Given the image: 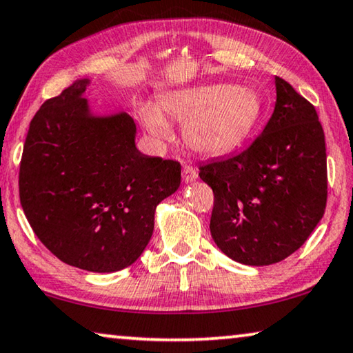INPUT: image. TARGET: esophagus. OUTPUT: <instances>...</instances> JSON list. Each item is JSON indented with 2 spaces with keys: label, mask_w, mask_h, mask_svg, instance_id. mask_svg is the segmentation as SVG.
Returning <instances> with one entry per match:
<instances>
[{
  "label": "esophagus",
  "mask_w": 353,
  "mask_h": 353,
  "mask_svg": "<svg viewBox=\"0 0 353 353\" xmlns=\"http://www.w3.org/2000/svg\"><path fill=\"white\" fill-rule=\"evenodd\" d=\"M196 177H198V172H196L195 168L190 166V165L183 166V170H182V181H183V182L190 183V182L195 181Z\"/></svg>",
  "instance_id": "obj_1"
}]
</instances>
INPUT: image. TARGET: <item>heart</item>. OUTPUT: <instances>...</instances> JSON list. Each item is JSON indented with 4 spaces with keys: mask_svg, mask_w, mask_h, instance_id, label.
I'll use <instances>...</instances> for the list:
<instances>
[{
    "mask_svg": "<svg viewBox=\"0 0 353 353\" xmlns=\"http://www.w3.org/2000/svg\"><path fill=\"white\" fill-rule=\"evenodd\" d=\"M262 113V99L250 86L205 83L176 89L160 99L141 105L142 125L152 137H171L168 121H183L187 145L203 155H221L245 142Z\"/></svg>",
    "mask_w": 353,
    "mask_h": 353,
    "instance_id": "obj_1",
    "label": "heart"
}]
</instances>
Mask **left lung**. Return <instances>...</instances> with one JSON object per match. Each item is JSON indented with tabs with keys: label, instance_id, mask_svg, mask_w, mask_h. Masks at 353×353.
<instances>
[{
	"label": "left lung",
	"instance_id": "8db88e82",
	"mask_svg": "<svg viewBox=\"0 0 353 353\" xmlns=\"http://www.w3.org/2000/svg\"><path fill=\"white\" fill-rule=\"evenodd\" d=\"M264 131L236 155L200 166L212 188L211 235L245 265H270L304 245L326 208L325 132L315 107L280 77Z\"/></svg>",
	"mask_w": 353,
	"mask_h": 353
}]
</instances>
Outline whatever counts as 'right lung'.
Here are the masks:
<instances>
[{
  "mask_svg": "<svg viewBox=\"0 0 353 353\" xmlns=\"http://www.w3.org/2000/svg\"><path fill=\"white\" fill-rule=\"evenodd\" d=\"M89 83L77 79L33 117L19 195L34 235L54 256L110 274L145 250L157 206L181 185V165L139 152L126 112L94 115L84 97Z\"/></svg>",
  "mask_w": 353,
  "mask_h": 353,
  "instance_id": "right-lung-1",
  "label": "right lung"
}]
</instances>
